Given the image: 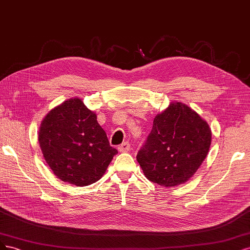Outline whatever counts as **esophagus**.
Listing matches in <instances>:
<instances>
[{
	"label": "esophagus",
	"mask_w": 250,
	"mask_h": 250,
	"mask_svg": "<svg viewBox=\"0 0 250 250\" xmlns=\"http://www.w3.org/2000/svg\"><path fill=\"white\" fill-rule=\"evenodd\" d=\"M130 149H131V144H130V142H127V141L124 142L122 146H118V150L120 152H127V151H130Z\"/></svg>",
	"instance_id": "34e87169"
}]
</instances>
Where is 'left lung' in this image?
<instances>
[{"label": "left lung", "instance_id": "8db88e82", "mask_svg": "<svg viewBox=\"0 0 250 250\" xmlns=\"http://www.w3.org/2000/svg\"><path fill=\"white\" fill-rule=\"evenodd\" d=\"M211 142L212 131L206 120L186 104L172 102L155 117L137 161L149 181L175 187L197 171Z\"/></svg>", "mask_w": 250, "mask_h": 250}]
</instances>
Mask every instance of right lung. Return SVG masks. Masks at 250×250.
<instances>
[{
	"mask_svg": "<svg viewBox=\"0 0 250 250\" xmlns=\"http://www.w3.org/2000/svg\"><path fill=\"white\" fill-rule=\"evenodd\" d=\"M38 141L54 174L78 187L98 182L117 154L95 112L79 98L63 102L44 116Z\"/></svg>",
	"mask_w": 250,
	"mask_h": 250,
	"instance_id": "add662e5",
	"label": "right lung"
}]
</instances>
